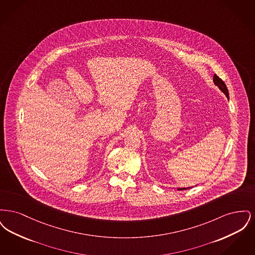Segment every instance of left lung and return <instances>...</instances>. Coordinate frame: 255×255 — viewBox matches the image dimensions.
I'll return each instance as SVG.
<instances>
[{
    "label": "left lung",
    "instance_id": "1",
    "mask_svg": "<svg viewBox=\"0 0 255 255\" xmlns=\"http://www.w3.org/2000/svg\"><path fill=\"white\" fill-rule=\"evenodd\" d=\"M213 82L216 86H218L219 89L227 96V97L229 98V91H228V88L227 85L225 84V82L219 77L217 74H214L213 76ZM188 188H191V187H186V188H178V190H185V189H188Z\"/></svg>",
    "mask_w": 255,
    "mask_h": 255
}]
</instances>
